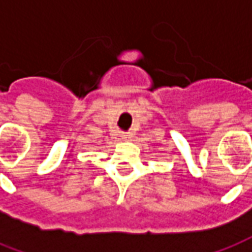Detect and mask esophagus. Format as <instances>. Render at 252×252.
<instances>
[{
  "label": "esophagus",
  "mask_w": 252,
  "mask_h": 252,
  "mask_svg": "<svg viewBox=\"0 0 252 252\" xmlns=\"http://www.w3.org/2000/svg\"><path fill=\"white\" fill-rule=\"evenodd\" d=\"M129 136H131V135H129L128 132H124V133L121 135V138H123V139H129Z\"/></svg>",
  "instance_id": "34e87169"
}]
</instances>
